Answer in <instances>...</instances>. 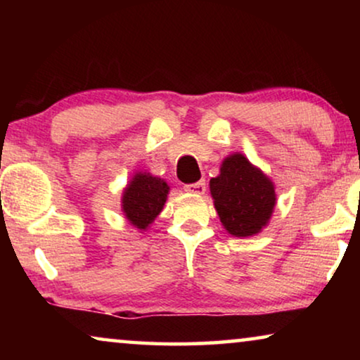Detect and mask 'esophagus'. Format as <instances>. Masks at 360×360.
<instances>
[{
	"instance_id": "esophagus-1",
	"label": "esophagus",
	"mask_w": 360,
	"mask_h": 360,
	"mask_svg": "<svg viewBox=\"0 0 360 360\" xmlns=\"http://www.w3.org/2000/svg\"><path fill=\"white\" fill-rule=\"evenodd\" d=\"M184 190L188 191V193H193V195H203L206 191V184H205V180L195 181V184H186L184 186Z\"/></svg>"
}]
</instances>
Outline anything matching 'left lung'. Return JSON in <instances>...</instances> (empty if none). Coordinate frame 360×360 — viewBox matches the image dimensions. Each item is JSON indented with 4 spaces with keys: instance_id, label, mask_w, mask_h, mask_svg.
I'll list each match as a JSON object with an SVG mask.
<instances>
[{
    "instance_id": "left-lung-1",
    "label": "left lung",
    "mask_w": 360,
    "mask_h": 360,
    "mask_svg": "<svg viewBox=\"0 0 360 360\" xmlns=\"http://www.w3.org/2000/svg\"><path fill=\"white\" fill-rule=\"evenodd\" d=\"M216 213L234 238L255 236L269 224L277 205L274 181L240 152L226 157L210 180Z\"/></svg>"
}]
</instances>
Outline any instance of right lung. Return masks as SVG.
Segmentation results:
<instances>
[{
    "mask_svg": "<svg viewBox=\"0 0 360 360\" xmlns=\"http://www.w3.org/2000/svg\"><path fill=\"white\" fill-rule=\"evenodd\" d=\"M170 186L149 172H136L122 190L121 210L127 223L146 231L164 210Z\"/></svg>",
    "mask_w": 360,
    "mask_h": 360,
    "instance_id": "1",
    "label": "right lung"
}]
</instances>
